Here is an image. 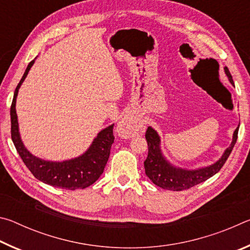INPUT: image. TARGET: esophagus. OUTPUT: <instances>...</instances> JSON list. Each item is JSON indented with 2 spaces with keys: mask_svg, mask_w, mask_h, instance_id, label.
<instances>
[{
  "mask_svg": "<svg viewBox=\"0 0 250 250\" xmlns=\"http://www.w3.org/2000/svg\"><path fill=\"white\" fill-rule=\"evenodd\" d=\"M139 128V121L135 119L133 116L126 115L119 121L117 125V133L119 137L124 139L132 138L135 133H138Z\"/></svg>",
  "mask_w": 250,
  "mask_h": 250,
  "instance_id": "1",
  "label": "esophagus"
}]
</instances>
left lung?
Segmentation results:
<instances>
[{
    "label": "left lung",
    "instance_id": "1",
    "mask_svg": "<svg viewBox=\"0 0 250 250\" xmlns=\"http://www.w3.org/2000/svg\"><path fill=\"white\" fill-rule=\"evenodd\" d=\"M224 70H225L228 80H229L230 83H232V78L229 70H228L227 67L224 68ZM238 128L239 125L234 131L230 146L224 151L223 155L219 158L218 161L208 167H202L194 168V170H188V168L175 167L171 162H168L166 156L163 155L162 150H161L160 135L152 126H147L146 139L147 146H149V153H147V158L145 161L146 176L155 185L164 189H168V191H183V189L191 188L193 186L208 180L209 177L216 174L224 164H225L226 160L229 156L232 147H234L237 141Z\"/></svg>",
    "mask_w": 250,
    "mask_h": 250
}]
</instances>
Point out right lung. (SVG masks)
<instances>
[{
    "label": "right lung",
    "mask_w": 250,
    "mask_h": 250,
    "mask_svg": "<svg viewBox=\"0 0 250 250\" xmlns=\"http://www.w3.org/2000/svg\"><path fill=\"white\" fill-rule=\"evenodd\" d=\"M36 59V58H35ZM35 59L29 62L22 79L14 91L13 101L11 105V134L12 141L22 158L25 166L32 172L37 180L54 188L65 189L86 188L99 179L104 173L108 162L110 149L115 140L113 137V125H110L97 134L94 141L84 153L77 158L65 161H48L32 154L21 139L18 115H16V98L19 89L26 78L29 69L32 68Z\"/></svg>",
    "instance_id": "right-lung-1"
}]
</instances>
